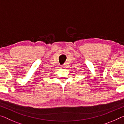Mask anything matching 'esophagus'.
<instances>
[{"label":"esophagus","mask_w":124,"mask_h":124,"mask_svg":"<svg viewBox=\"0 0 124 124\" xmlns=\"http://www.w3.org/2000/svg\"><path fill=\"white\" fill-rule=\"evenodd\" d=\"M65 66H66V64H63V65L62 67H65Z\"/></svg>","instance_id":"esophagus-1"}]
</instances>
